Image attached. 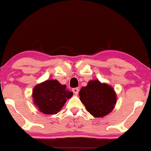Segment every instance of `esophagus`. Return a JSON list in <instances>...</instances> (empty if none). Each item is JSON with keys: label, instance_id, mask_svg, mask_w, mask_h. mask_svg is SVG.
Segmentation results:
<instances>
[{"label": "esophagus", "instance_id": "obj_1", "mask_svg": "<svg viewBox=\"0 0 151 151\" xmlns=\"http://www.w3.org/2000/svg\"><path fill=\"white\" fill-rule=\"evenodd\" d=\"M72 91H73V92L74 93V94H75L76 96H77L78 93H79V88H73V89H72Z\"/></svg>", "mask_w": 151, "mask_h": 151}]
</instances>
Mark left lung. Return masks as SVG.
<instances>
[{
  "label": "left lung",
  "mask_w": 151,
  "mask_h": 151,
  "mask_svg": "<svg viewBox=\"0 0 151 151\" xmlns=\"http://www.w3.org/2000/svg\"><path fill=\"white\" fill-rule=\"evenodd\" d=\"M79 96L86 111L96 117H103L111 113L117 102L114 88L98 80L88 81L87 85L81 88Z\"/></svg>",
  "instance_id": "1"
}]
</instances>
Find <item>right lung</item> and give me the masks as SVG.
<instances>
[{"mask_svg": "<svg viewBox=\"0 0 151 151\" xmlns=\"http://www.w3.org/2000/svg\"><path fill=\"white\" fill-rule=\"evenodd\" d=\"M73 94L65 84H61L56 80H47L34 86L32 98L39 111L46 115H53L61 110Z\"/></svg>", "mask_w": 151, "mask_h": 151, "instance_id": "1", "label": "right lung"}]
</instances>
